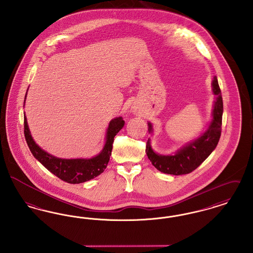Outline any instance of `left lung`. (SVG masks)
I'll use <instances>...</instances> for the list:
<instances>
[{
  "mask_svg": "<svg viewBox=\"0 0 253 253\" xmlns=\"http://www.w3.org/2000/svg\"><path fill=\"white\" fill-rule=\"evenodd\" d=\"M211 87L215 96L211 120L207 130L197 138L182 146L172 155L167 156L156 153L151 146V139H148L146 145L147 157L159 171L173 175L190 173L200 166L216 148L221 135L223 116V99L216 77L213 78ZM148 127L149 132L153 133L154 130L151 122H148Z\"/></svg>",
  "mask_w": 253,
  "mask_h": 253,
  "instance_id": "1",
  "label": "left lung"
}]
</instances>
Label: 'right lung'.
<instances>
[{
	"label": "right lung",
	"mask_w": 253,
	"mask_h": 253,
	"mask_svg": "<svg viewBox=\"0 0 253 253\" xmlns=\"http://www.w3.org/2000/svg\"><path fill=\"white\" fill-rule=\"evenodd\" d=\"M27 94V92H26ZM26 95L24 97L25 102ZM24 117V136L32 155L39 162L61 180L70 184H80L91 180L104 171L108 165L113 149L114 137L123 128L125 121L121 117L115 118L109 122L105 135V143L98 155L91 158H60L42 150L34 141L29 130L27 120Z\"/></svg>",
	"instance_id": "1"
}]
</instances>
